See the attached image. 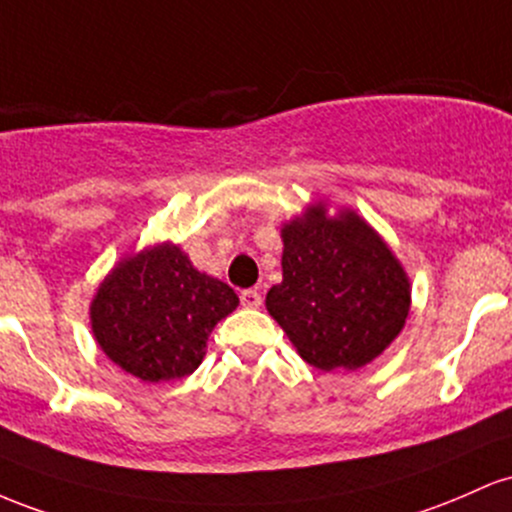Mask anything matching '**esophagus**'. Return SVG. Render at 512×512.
<instances>
[{
	"label": "esophagus",
	"instance_id": "34e87169",
	"mask_svg": "<svg viewBox=\"0 0 512 512\" xmlns=\"http://www.w3.org/2000/svg\"><path fill=\"white\" fill-rule=\"evenodd\" d=\"M261 302H263V297H261V292H258V290H244V292H241V304H244V307L256 309V307H261Z\"/></svg>",
	"mask_w": 512,
	"mask_h": 512
}]
</instances>
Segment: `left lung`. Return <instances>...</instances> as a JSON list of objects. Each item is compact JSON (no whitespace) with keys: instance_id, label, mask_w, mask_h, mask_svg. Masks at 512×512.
Wrapping results in <instances>:
<instances>
[{"instance_id":"left-lung-1","label":"left lung","mask_w":512,"mask_h":512,"mask_svg":"<svg viewBox=\"0 0 512 512\" xmlns=\"http://www.w3.org/2000/svg\"><path fill=\"white\" fill-rule=\"evenodd\" d=\"M283 283L266 295L271 317L319 370H358L404 329V268L355 212L326 220L314 205L283 229Z\"/></svg>"}]
</instances>
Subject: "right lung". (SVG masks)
I'll return each instance as SVG.
<instances>
[{"label": "right lung", "instance_id": "right-lung-1", "mask_svg": "<svg viewBox=\"0 0 512 512\" xmlns=\"http://www.w3.org/2000/svg\"><path fill=\"white\" fill-rule=\"evenodd\" d=\"M237 304V292L195 271L179 246L159 244L103 280L91 329L103 353L137 380H181L203 363L212 329Z\"/></svg>", "mask_w": 512, "mask_h": 512}]
</instances>
